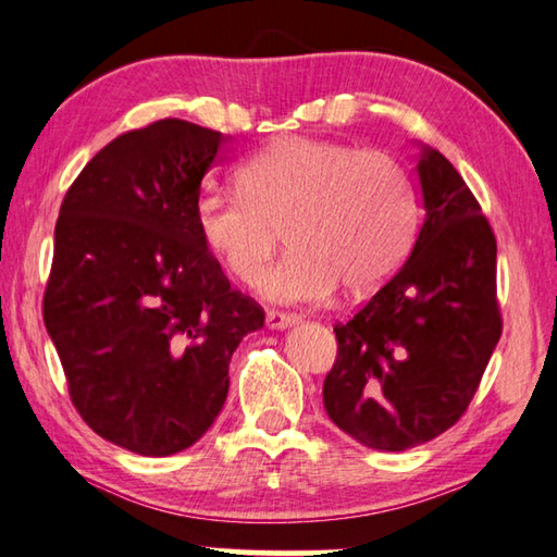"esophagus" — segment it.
<instances>
[{"label":"esophagus","mask_w":557,"mask_h":557,"mask_svg":"<svg viewBox=\"0 0 557 557\" xmlns=\"http://www.w3.org/2000/svg\"><path fill=\"white\" fill-rule=\"evenodd\" d=\"M296 322H298V318H296V314H290V312H281V310H269L267 312V327H271V330H286Z\"/></svg>","instance_id":"34e87169"}]
</instances>
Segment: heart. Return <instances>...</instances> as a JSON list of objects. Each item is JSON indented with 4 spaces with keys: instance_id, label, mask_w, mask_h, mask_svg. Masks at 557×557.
<instances>
[{
    "instance_id": "heart-1",
    "label": "heart",
    "mask_w": 557,
    "mask_h": 557,
    "mask_svg": "<svg viewBox=\"0 0 557 557\" xmlns=\"http://www.w3.org/2000/svg\"><path fill=\"white\" fill-rule=\"evenodd\" d=\"M237 191L206 188L198 237L230 276L261 281L278 243L288 251L264 281L278 302L361 296L403 264L417 230V196L391 154L312 138H281L237 166Z\"/></svg>"
}]
</instances>
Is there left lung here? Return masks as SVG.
<instances>
[{
    "label": "left lung",
    "instance_id": "obj_1",
    "mask_svg": "<svg viewBox=\"0 0 557 557\" xmlns=\"http://www.w3.org/2000/svg\"><path fill=\"white\" fill-rule=\"evenodd\" d=\"M424 223L403 269L334 324L337 361L324 409L342 432L375 450H407L454 426L502 337L497 239L446 157L417 162Z\"/></svg>",
    "mask_w": 557,
    "mask_h": 557
}]
</instances>
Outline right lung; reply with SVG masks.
I'll return each instance as SVG.
<instances>
[{"label":"right lung","mask_w":557,"mask_h":557,"mask_svg":"<svg viewBox=\"0 0 557 557\" xmlns=\"http://www.w3.org/2000/svg\"><path fill=\"white\" fill-rule=\"evenodd\" d=\"M220 143L223 133L180 119L128 131L60 206L46 330L84 422L140 456L180 454L211 429L233 351L264 327L196 230Z\"/></svg>","instance_id":"obj_1"}]
</instances>
